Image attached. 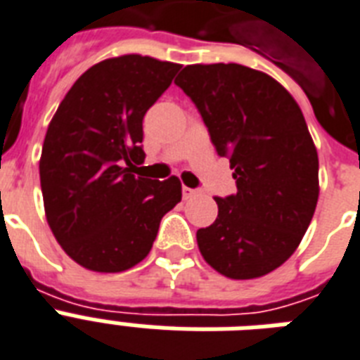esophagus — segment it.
Returning <instances> with one entry per match:
<instances>
[{
  "label": "esophagus",
  "instance_id": "1",
  "mask_svg": "<svg viewBox=\"0 0 360 360\" xmlns=\"http://www.w3.org/2000/svg\"><path fill=\"white\" fill-rule=\"evenodd\" d=\"M199 193H200L199 189H191V188H188V186H184L182 188L184 199H191V197H197Z\"/></svg>",
  "mask_w": 360,
  "mask_h": 360
}]
</instances>
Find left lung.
Returning <instances> with one entry per match:
<instances>
[{
  "instance_id": "8db88e82",
  "label": "left lung",
  "mask_w": 360,
  "mask_h": 360,
  "mask_svg": "<svg viewBox=\"0 0 360 360\" xmlns=\"http://www.w3.org/2000/svg\"><path fill=\"white\" fill-rule=\"evenodd\" d=\"M174 82L235 169L236 193L216 197L218 218L197 231L200 253L233 280L269 274L293 255L319 197L317 150L302 110L280 82L238 63L188 65Z\"/></svg>"
}]
</instances>
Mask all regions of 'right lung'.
Listing matches in <instances>:
<instances>
[{"label":"right lung","instance_id":"obj_1","mask_svg":"<svg viewBox=\"0 0 360 360\" xmlns=\"http://www.w3.org/2000/svg\"><path fill=\"white\" fill-rule=\"evenodd\" d=\"M180 65L127 54L90 67L67 91L39 161L56 240L80 266L122 272L152 250L161 218L182 199L176 176L133 172L144 161L142 120Z\"/></svg>","mask_w":360,"mask_h":360}]
</instances>
